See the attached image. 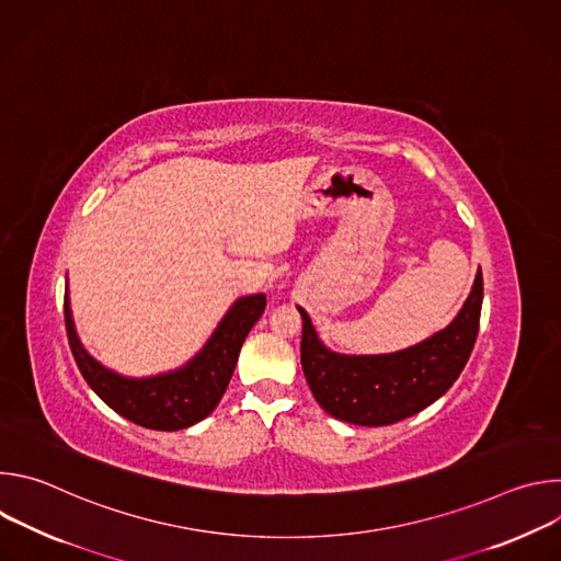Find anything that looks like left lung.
<instances>
[{
	"label": "left lung",
	"instance_id": "left-lung-1",
	"mask_svg": "<svg viewBox=\"0 0 561 561\" xmlns=\"http://www.w3.org/2000/svg\"><path fill=\"white\" fill-rule=\"evenodd\" d=\"M484 279L453 322L433 337L388 355H340L319 342L310 317L297 306L301 324V368L317 404L335 420L357 426L402 422L439 399L463 370L479 331Z\"/></svg>",
	"mask_w": 561,
	"mask_h": 561
}]
</instances>
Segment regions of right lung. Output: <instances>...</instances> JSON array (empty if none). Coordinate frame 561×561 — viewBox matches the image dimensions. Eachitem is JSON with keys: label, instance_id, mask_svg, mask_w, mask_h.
Returning a JSON list of instances; mask_svg holds the SVG:
<instances>
[{"label": "right lung", "instance_id": "obj_1", "mask_svg": "<svg viewBox=\"0 0 561 561\" xmlns=\"http://www.w3.org/2000/svg\"><path fill=\"white\" fill-rule=\"evenodd\" d=\"M266 308L264 295L237 299L217 324L204 348L182 368L154 377H122L93 359L79 342L64 297L68 344L79 373L115 413L150 431H182L208 417L232 377L239 351Z\"/></svg>", "mask_w": 561, "mask_h": 561}]
</instances>
